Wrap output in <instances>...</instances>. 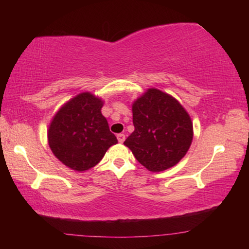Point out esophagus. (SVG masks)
Wrapping results in <instances>:
<instances>
[{"mask_svg":"<svg viewBox=\"0 0 249 249\" xmlns=\"http://www.w3.org/2000/svg\"><path fill=\"white\" fill-rule=\"evenodd\" d=\"M117 137H118L119 142H124V139H125V136L124 134H118Z\"/></svg>","mask_w":249,"mask_h":249,"instance_id":"esophagus-1","label":"esophagus"}]
</instances>
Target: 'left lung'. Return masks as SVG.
Listing matches in <instances>:
<instances>
[{
  "mask_svg": "<svg viewBox=\"0 0 249 249\" xmlns=\"http://www.w3.org/2000/svg\"><path fill=\"white\" fill-rule=\"evenodd\" d=\"M135 130L124 144L148 171L161 172L179 163L192 145L193 121L170 94L148 88L132 103Z\"/></svg>",
  "mask_w": 249,
  "mask_h": 249,
  "instance_id": "8db88e82",
  "label": "left lung"
}]
</instances>
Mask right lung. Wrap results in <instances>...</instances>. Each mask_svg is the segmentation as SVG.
Listing matches in <instances>:
<instances>
[{
	"label": "right lung",
	"mask_w": 249,
	"mask_h": 249,
	"mask_svg": "<svg viewBox=\"0 0 249 249\" xmlns=\"http://www.w3.org/2000/svg\"><path fill=\"white\" fill-rule=\"evenodd\" d=\"M103 104L102 98L84 91L64 103L49 125L51 151L74 171L94 168L107 149L118 142L101 112Z\"/></svg>",
	"instance_id": "add662e5"
}]
</instances>
